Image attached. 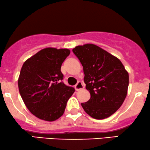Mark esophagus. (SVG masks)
Wrapping results in <instances>:
<instances>
[{
    "instance_id": "1",
    "label": "esophagus",
    "mask_w": 150,
    "mask_h": 150,
    "mask_svg": "<svg viewBox=\"0 0 150 150\" xmlns=\"http://www.w3.org/2000/svg\"><path fill=\"white\" fill-rule=\"evenodd\" d=\"M75 88L76 91H79V90H81V89L84 88V86H83L82 83H81V81H78V82H77V84L75 86Z\"/></svg>"
}]
</instances>
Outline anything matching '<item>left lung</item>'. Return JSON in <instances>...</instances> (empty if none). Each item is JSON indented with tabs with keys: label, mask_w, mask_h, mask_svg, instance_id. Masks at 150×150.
I'll return each instance as SVG.
<instances>
[{
	"label": "left lung",
	"mask_w": 150,
	"mask_h": 150,
	"mask_svg": "<svg viewBox=\"0 0 150 150\" xmlns=\"http://www.w3.org/2000/svg\"><path fill=\"white\" fill-rule=\"evenodd\" d=\"M73 52L84 70L88 101L81 105L87 114L98 120L107 118L121 107L127 94L129 74L122 62L98 46L77 45Z\"/></svg>",
	"instance_id": "8db88e82"
}]
</instances>
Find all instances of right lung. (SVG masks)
I'll list each match as a JSON object with an SVG mask.
<instances>
[{"mask_svg":"<svg viewBox=\"0 0 150 150\" xmlns=\"http://www.w3.org/2000/svg\"><path fill=\"white\" fill-rule=\"evenodd\" d=\"M70 52L66 48H45L23 64L18 79L20 95L28 110L41 120L59 118L75 92L62 81V64Z\"/></svg>","mask_w":150,"mask_h":150,"instance_id":"obj_1","label":"right lung"}]
</instances>
